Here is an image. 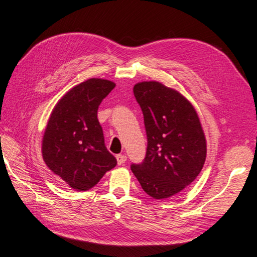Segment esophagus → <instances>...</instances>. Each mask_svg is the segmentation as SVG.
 <instances>
[{
	"mask_svg": "<svg viewBox=\"0 0 257 257\" xmlns=\"http://www.w3.org/2000/svg\"><path fill=\"white\" fill-rule=\"evenodd\" d=\"M116 161H118V164H119V165L123 164V163L125 162V161H127V156H125L124 154L116 155Z\"/></svg>",
	"mask_w": 257,
	"mask_h": 257,
	"instance_id": "1",
	"label": "esophagus"
}]
</instances>
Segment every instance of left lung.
Listing matches in <instances>:
<instances>
[{
	"label": "left lung",
	"mask_w": 257,
	"mask_h": 257,
	"mask_svg": "<svg viewBox=\"0 0 257 257\" xmlns=\"http://www.w3.org/2000/svg\"><path fill=\"white\" fill-rule=\"evenodd\" d=\"M144 115L145 159L132 171L155 199L175 196L196 179L206 159V139L194 106L177 90L158 81L134 86Z\"/></svg>",
	"instance_id": "8db88e82"
}]
</instances>
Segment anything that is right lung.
<instances>
[{
  "instance_id": "right-lung-1",
  "label": "right lung",
  "mask_w": 257,
  "mask_h": 257,
  "mask_svg": "<svg viewBox=\"0 0 257 257\" xmlns=\"http://www.w3.org/2000/svg\"><path fill=\"white\" fill-rule=\"evenodd\" d=\"M114 87L110 80L92 78L69 90L51 113L42 143L43 160L76 190L90 189L116 165L97 119L99 104Z\"/></svg>"
}]
</instances>
